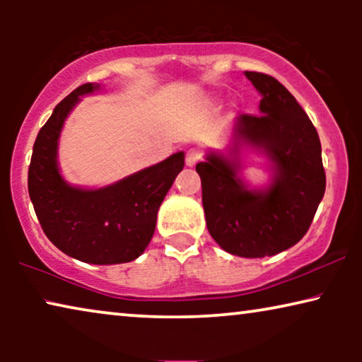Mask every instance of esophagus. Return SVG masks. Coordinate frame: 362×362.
Returning <instances> with one entry per match:
<instances>
[{
	"label": "esophagus",
	"mask_w": 362,
	"mask_h": 362,
	"mask_svg": "<svg viewBox=\"0 0 362 362\" xmlns=\"http://www.w3.org/2000/svg\"><path fill=\"white\" fill-rule=\"evenodd\" d=\"M202 160V151L197 150V148H191L186 153V165L187 166H194L196 163H199Z\"/></svg>",
	"instance_id": "esophagus-1"
}]
</instances>
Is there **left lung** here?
Segmentation results:
<instances>
[{
	"label": "left lung",
	"mask_w": 362,
	"mask_h": 362,
	"mask_svg": "<svg viewBox=\"0 0 362 362\" xmlns=\"http://www.w3.org/2000/svg\"><path fill=\"white\" fill-rule=\"evenodd\" d=\"M260 92V115L237 117L230 158L209 153L197 163L207 230L232 255L257 259L280 254L308 232L325 196L326 175L313 123L295 97L272 76L245 72ZM269 158L274 180L250 190L238 177V148Z\"/></svg>",
	"instance_id": "1"
}]
</instances>
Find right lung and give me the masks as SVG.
Here are the masks:
<instances>
[{"mask_svg":"<svg viewBox=\"0 0 362 362\" xmlns=\"http://www.w3.org/2000/svg\"><path fill=\"white\" fill-rule=\"evenodd\" d=\"M98 88L83 83L54 108L34 141L28 189L44 234L59 250L86 264H125L150 244L158 209L185 166V153L98 189L69 185L57 166L59 136L81 97Z\"/></svg>","mask_w":362,"mask_h":362,"instance_id":"obj_1","label":"right lung"}]
</instances>
